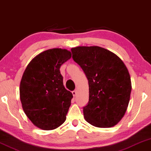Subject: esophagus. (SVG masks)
<instances>
[{"mask_svg": "<svg viewBox=\"0 0 151 151\" xmlns=\"http://www.w3.org/2000/svg\"><path fill=\"white\" fill-rule=\"evenodd\" d=\"M72 94H73V96L75 97L76 96V94H77V91H76V90H74V91H72Z\"/></svg>", "mask_w": 151, "mask_h": 151, "instance_id": "esophagus-1", "label": "esophagus"}]
</instances>
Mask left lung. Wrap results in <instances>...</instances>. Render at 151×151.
<instances>
[{"instance_id": "left-lung-1", "label": "left lung", "mask_w": 151, "mask_h": 151, "mask_svg": "<svg viewBox=\"0 0 151 151\" xmlns=\"http://www.w3.org/2000/svg\"><path fill=\"white\" fill-rule=\"evenodd\" d=\"M72 58L88 79L89 98L83 107L85 120L96 127L116 125L124 115L131 92L129 71L122 60L100 47L72 48Z\"/></svg>"}]
</instances>
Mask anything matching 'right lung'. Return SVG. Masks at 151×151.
Returning <instances> with one entry per match:
<instances>
[{
    "instance_id": "1",
    "label": "right lung",
    "mask_w": 151,
    "mask_h": 151,
    "mask_svg": "<svg viewBox=\"0 0 151 151\" xmlns=\"http://www.w3.org/2000/svg\"><path fill=\"white\" fill-rule=\"evenodd\" d=\"M71 57L67 49H48L36 55L22 75L20 85L22 109L41 129H55L66 120L73 95L63 85L60 68Z\"/></svg>"
}]
</instances>
